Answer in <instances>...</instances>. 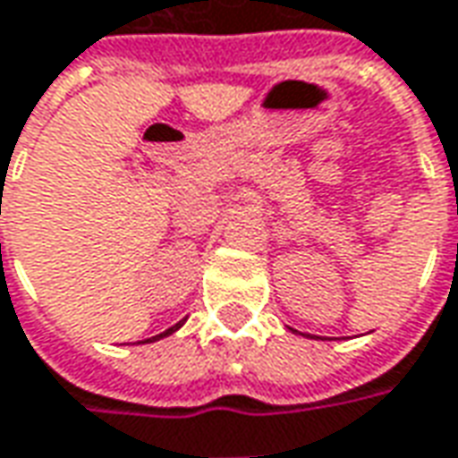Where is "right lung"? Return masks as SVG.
Wrapping results in <instances>:
<instances>
[{
	"label": "right lung",
	"mask_w": 458,
	"mask_h": 458,
	"mask_svg": "<svg viewBox=\"0 0 458 458\" xmlns=\"http://www.w3.org/2000/svg\"><path fill=\"white\" fill-rule=\"evenodd\" d=\"M181 325H183V320H181V322H176V325H174V327H168V330H165V333H161V335L150 337V343H153V340H161V337H165V335H171V333H176V330H179ZM146 343H148V340H146Z\"/></svg>",
	"instance_id": "add662e5"
}]
</instances>
